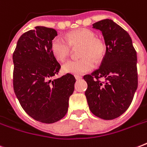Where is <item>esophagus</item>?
Listing matches in <instances>:
<instances>
[{
  "label": "esophagus",
  "mask_w": 147,
  "mask_h": 147,
  "mask_svg": "<svg viewBox=\"0 0 147 147\" xmlns=\"http://www.w3.org/2000/svg\"><path fill=\"white\" fill-rule=\"evenodd\" d=\"M75 77H76V80H80V79H82V77L80 76H76Z\"/></svg>",
  "instance_id": "34e87169"
}]
</instances>
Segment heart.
Returning <instances> with one entry per match:
<instances>
[{
    "label": "heart",
    "mask_w": 147,
    "mask_h": 147,
    "mask_svg": "<svg viewBox=\"0 0 147 147\" xmlns=\"http://www.w3.org/2000/svg\"><path fill=\"white\" fill-rule=\"evenodd\" d=\"M68 41L60 36H56L51 43V51L53 55L59 61H64L69 57L71 47L82 46L80 59L69 60L62 67L65 73L79 76L92 71L94 64L92 58L99 62L104 57L106 50L105 42L89 29L81 28L67 34Z\"/></svg>",
    "instance_id": "b5f03b06"
}]
</instances>
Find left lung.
Segmentation results:
<instances>
[{
	"instance_id": "left-lung-1",
	"label": "left lung",
	"mask_w": 147,
	"mask_h": 147,
	"mask_svg": "<svg viewBox=\"0 0 147 147\" xmlns=\"http://www.w3.org/2000/svg\"><path fill=\"white\" fill-rule=\"evenodd\" d=\"M92 26L101 31L106 53L100 68L84 76L88 84L85 94L92 114L113 120L127 110L137 91V52L129 33L112 20H102Z\"/></svg>"
}]
</instances>
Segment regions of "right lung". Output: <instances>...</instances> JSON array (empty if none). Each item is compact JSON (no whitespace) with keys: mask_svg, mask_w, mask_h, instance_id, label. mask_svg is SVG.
<instances>
[{"mask_svg":"<svg viewBox=\"0 0 147 147\" xmlns=\"http://www.w3.org/2000/svg\"><path fill=\"white\" fill-rule=\"evenodd\" d=\"M56 36L54 29L36 26L19 38L13 54L15 94L29 116L45 123L64 117L76 83L69 73L52 80L61 68L51 51Z\"/></svg>","mask_w":147,"mask_h":147,"instance_id":"add662e5","label":"right lung"}]
</instances>
